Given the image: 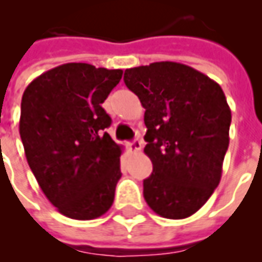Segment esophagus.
<instances>
[{"mask_svg":"<svg viewBox=\"0 0 262 262\" xmlns=\"http://www.w3.org/2000/svg\"><path fill=\"white\" fill-rule=\"evenodd\" d=\"M127 148H129L130 153H136V151H139L142 148V142L139 139H135L132 143H127Z\"/></svg>","mask_w":262,"mask_h":262,"instance_id":"1","label":"esophagus"}]
</instances>
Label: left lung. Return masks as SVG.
Returning <instances> with one entry per match:
<instances>
[{"label": "left lung", "instance_id": "1", "mask_svg": "<svg viewBox=\"0 0 262 262\" xmlns=\"http://www.w3.org/2000/svg\"><path fill=\"white\" fill-rule=\"evenodd\" d=\"M147 127L144 153L153 163L143 195L154 212L185 219L206 203L222 178L231 111L220 85L176 61L125 70Z\"/></svg>", "mask_w": 262, "mask_h": 262}]
</instances>
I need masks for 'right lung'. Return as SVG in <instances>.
I'll return each mask as SVG.
<instances>
[{
    "label": "right lung",
    "mask_w": 262,
    "mask_h": 262,
    "mask_svg": "<svg viewBox=\"0 0 262 262\" xmlns=\"http://www.w3.org/2000/svg\"><path fill=\"white\" fill-rule=\"evenodd\" d=\"M123 71L67 63L26 86L19 135L39 187L60 213L91 220L112 206L122 177V146L105 132L103 101Z\"/></svg>",
    "instance_id": "1"
}]
</instances>
